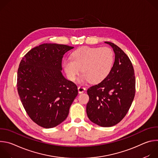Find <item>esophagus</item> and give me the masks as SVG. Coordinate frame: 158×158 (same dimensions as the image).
Here are the masks:
<instances>
[{"label": "esophagus", "instance_id": "esophagus-1", "mask_svg": "<svg viewBox=\"0 0 158 158\" xmlns=\"http://www.w3.org/2000/svg\"><path fill=\"white\" fill-rule=\"evenodd\" d=\"M85 90V88L82 85H79L78 87V91H79V94H81V93H83Z\"/></svg>", "mask_w": 158, "mask_h": 158}]
</instances>
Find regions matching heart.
<instances>
[{"mask_svg":"<svg viewBox=\"0 0 158 158\" xmlns=\"http://www.w3.org/2000/svg\"><path fill=\"white\" fill-rule=\"evenodd\" d=\"M114 60L113 51L109 48L83 47L76 50L72 59L63 62L64 69L71 81H74L81 72L79 81L84 83L90 81L93 83L101 82L110 72Z\"/></svg>","mask_w":158,"mask_h":158,"instance_id":"b5f03b06","label":"heart"}]
</instances>
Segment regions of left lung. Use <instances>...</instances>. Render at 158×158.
I'll return each instance as SVG.
<instances>
[{
  "label": "left lung",
  "instance_id": "obj_1",
  "mask_svg": "<svg viewBox=\"0 0 158 158\" xmlns=\"http://www.w3.org/2000/svg\"><path fill=\"white\" fill-rule=\"evenodd\" d=\"M112 48L115 60L108 76L87 91L89 101L86 112L89 119L101 127H111L126 115L136 92V79L131 61L114 43L105 42Z\"/></svg>",
  "mask_w": 158,
  "mask_h": 158
}]
</instances>
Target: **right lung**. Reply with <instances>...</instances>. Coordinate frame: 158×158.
Masks as SVG:
<instances>
[{
  "label": "right lung",
  "mask_w": 158,
  "mask_h": 158,
  "mask_svg": "<svg viewBox=\"0 0 158 158\" xmlns=\"http://www.w3.org/2000/svg\"><path fill=\"white\" fill-rule=\"evenodd\" d=\"M74 47L43 44L22 57L17 91L27 114L37 125L52 128L63 122L78 94L77 87L62 74V60Z\"/></svg>",
  "instance_id": "obj_1"
}]
</instances>
